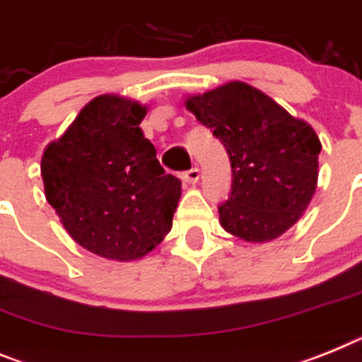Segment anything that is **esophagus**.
<instances>
[{
  "label": "esophagus",
  "mask_w": 362,
  "mask_h": 362,
  "mask_svg": "<svg viewBox=\"0 0 362 362\" xmlns=\"http://www.w3.org/2000/svg\"><path fill=\"white\" fill-rule=\"evenodd\" d=\"M183 179H185V181H187V183H190V185L197 183V179H199V168L187 170V172H185V174H183Z\"/></svg>",
  "instance_id": "1"
}]
</instances>
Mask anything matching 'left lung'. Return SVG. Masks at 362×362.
<instances>
[{"mask_svg": "<svg viewBox=\"0 0 362 362\" xmlns=\"http://www.w3.org/2000/svg\"><path fill=\"white\" fill-rule=\"evenodd\" d=\"M223 143L233 168L218 206L228 234L264 243L284 234L310 205L319 179V137L308 122L245 82H228L185 102Z\"/></svg>", "mask_w": 362, "mask_h": 362, "instance_id": "left-lung-1", "label": "left lung"}]
</instances>
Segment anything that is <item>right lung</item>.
Returning a JSON list of instances; mask_svg holds the SVG:
<instances>
[{"instance_id":"right-lung-1","label":"right lung","mask_w":362,"mask_h":362,"mask_svg":"<svg viewBox=\"0 0 362 362\" xmlns=\"http://www.w3.org/2000/svg\"><path fill=\"white\" fill-rule=\"evenodd\" d=\"M146 106L100 95L42 156L49 205L78 245L110 260L143 258L172 228L181 181L144 137Z\"/></svg>"}]
</instances>
